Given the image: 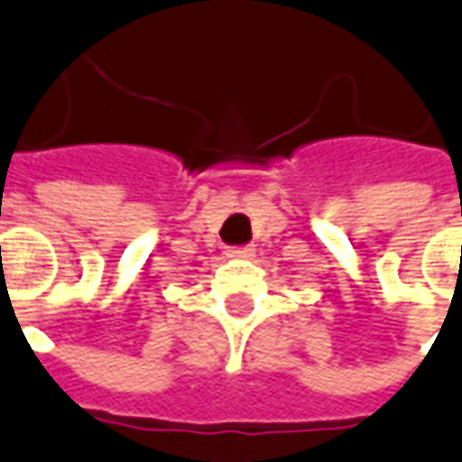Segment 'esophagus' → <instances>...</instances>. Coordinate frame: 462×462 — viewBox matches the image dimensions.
Masks as SVG:
<instances>
[{
	"label": "esophagus",
	"instance_id": "34e87169",
	"mask_svg": "<svg viewBox=\"0 0 462 462\" xmlns=\"http://www.w3.org/2000/svg\"><path fill=\"white\" fill-rule=\"evenodd\" d=\"M253 248H228L226 257H250Z\"/></svg>",
	"mask_w": 462,
	"mask_h": 462
}]
</instances>
